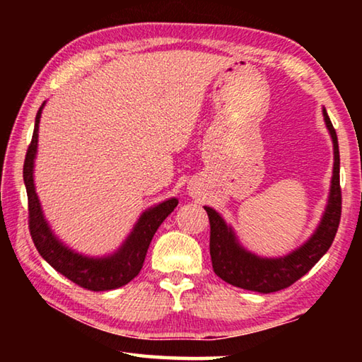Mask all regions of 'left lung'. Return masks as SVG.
Masks as SVG:
<instances>
[{"label":"left lung","instance_id":"8db88e82","mask_svg":"<svg viewBox=\"0 0 362 362\" xmlns=\"http://www.w3.org/2000/svg\"><path fill=\"white\" fill-rule=\"evenodd\" d=\"M322 115L334 144V173L332 182H330L329 203L321 223L303 246L279 259H262L255 254H250L238 243L235 231L225 223L218 212L204 206L211 223L209 249L212 268L225 283L260 293L286 289L308 273L332 246L341 216L340 153L339 140H337V134L326 108H322Z\"/></svg>","mask_w":362,"mask_h":362}]
</instances>
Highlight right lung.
<instances>
[{
	"mask_svg": "<svg viewBox=\"0 0 362 362\" xmlns=\"http://www.w3.org/2000/svg\"><path fill=\"white\" fill-rule=\"evenodd\" d=\"M42 107H45V103L36 113L33 137L28 145L25 163H23V182H25L28 196V228L35 247L38 249L40 255L49 265L83 289L94 292L118 289L140 273L153 236H155L159 225L179 204V199L170 198L145 211L124 244L112 255L94 259V257H86L66 247L49 228L46 218L42 216L38 194L35 192L33 166L36 148H38V127Z\"/></svg>",
	"mask_w": 362,
	"mask_h": 362,
	"instance_id": "add662e5",
	"label": "right lung"
}]
</instances>
